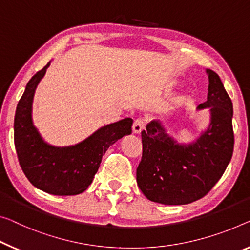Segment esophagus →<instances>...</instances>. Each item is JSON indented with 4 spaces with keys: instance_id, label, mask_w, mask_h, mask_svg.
Here are the masks:
<instances>
[{
    "instance_id": "obj_1",
    "label": "esophagus",
    "mask_w": 250,
    "mask_h": 250,
    "mask_svg": "<svg viewBox=\"0 0 250 250\" xmlns=\"http://www.w3.org/2000/svg\"><path fill=\"white\" fill-rule=\"evenodd\" d=\"M144 126H145V121L143 118H137L133 124V133L140 134L142 130L144 129Z\"/></svg>"
}]
</instances>
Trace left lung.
<instances>
[{"label":"left lung","mask_w":250,"mask_h":250,"mask_svg":"<svg viewBox=\"0 0 250 250\" xmlns=\"http://www.w3.org/2000/svg\"><path fill=\"white\" fill-rule=\"evenodd\" d=\"M208 98L198 109L209 108L208 129L189 145H180L159 122L142 132L143 153L136 181L148 200L188 205L205 197L221 178L233 152L232 103L216 72L208 69Z\"/></svg>","instance_id":"obj_1"}]
</instances>
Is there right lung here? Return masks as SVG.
<instances>
[{"mask_svg":"<svg viewBox=\"0 0 250 250\" xmlns=\"http://www.w3.org/2000/svg\"><path fill=\"white\" fill-rule=\"evenodd\" d=\"M50 62L34 75L18 103L14 117V145L23 173L38 189L55 195H76L85 191L98 171L110 145L132 133V118L99 128L82 143L55 147L43 142L32 124L36 88Z\"/></svg>","mask_w":250,"mask_h":250,"instance_id":"1","label":"right lung"}]
</instances>
